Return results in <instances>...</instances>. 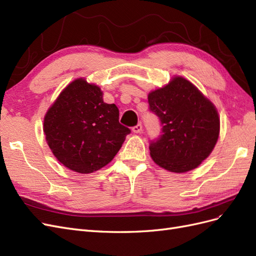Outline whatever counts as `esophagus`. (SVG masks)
Here are the masks:
<instances>
[{"instance_id":"34e87169","label":"esophagus","mask_w":256,"mask_h":256,"mask_svg":"<svg viewBox=\"0 0 256 256\" xmlns=\"http://www.w3.org/2000/svg\"><path fill=\"white\" fill-rule=\"evenodd\" d=\"M132 131L134 134H138V132H141L142 131V124H138L136 126H134V128H132Z\"/></svg>"}]
</instances>
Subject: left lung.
I'll list each match as a JSON object with an SVG mask.
<instances>
[{"mask_svg": "<svg viewBox=\"0 0 256 256\" xmlns=\"http://www.w3.org/2000/svg\"><path fill=\"white\" fill-rule=\"evenodd\" d=\"M148 104L162 126V134L150 145L154 164L174 173L196 168L219 138L220 118L214 104L178 76L166 86L150 92Z\"/></svg>", "mask_w": 256, "mask_h": 256, "instance_id": "8db88e82", "label": "left lung"}]
</instances>
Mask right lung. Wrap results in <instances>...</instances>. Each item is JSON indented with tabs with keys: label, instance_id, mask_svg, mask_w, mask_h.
Wrapping results in <instances>:
<instances>
[{
	"label": "right lung",
	"instance_id": "add662e5",
	"mask_svg": "<svg viewBox=\"0 0 256 256\" xmlns=\"http://www.w3.org/2000/svg\"><path fill=\"white\" fill-rule=\"evenodd\" d=\"M102 97L97 85L76 79L44 115V132L50 150L76 173L88 174L106 166L130 134L118 122V106L104 102Z\"/></svg>",
	"mask_w": 256,
	"mask_h": 256
}]
</instances>
